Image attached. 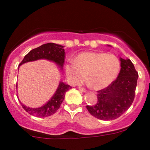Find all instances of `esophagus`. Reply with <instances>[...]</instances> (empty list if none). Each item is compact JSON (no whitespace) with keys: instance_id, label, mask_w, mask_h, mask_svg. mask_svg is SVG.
Returning <instances> with one entry per match:
<instances>
[{"instance_id":"1","label":"esophagus","mask_w":150,"mask_h":150,"mask_svg":"<svg viewBox=\"0 0 150 150\" xmlns=\"http://www.w3.org/2000/svg\"><path fill=\"white\" fill-rule=\"evenodd\" d=\"M79 90H80V91L83 92H86L87 91V90H86V89H85L84 88H81V87H80V88H79Z\"/></svg>"}]
</instances>
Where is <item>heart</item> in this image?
Wrapping results in <instances>:
<instances>
[{
    "mask_svg": "<svg viewBox=\"0 0 150 150\" xmlns=\"http://www.w3.org/2000/svg\"><path fill=\"white\" fill-rule=\"evenodd\" d=\"M120 70V62L112 54L99 52H83L65 64V73L72 84L87 80L95 89H103L111 84Z\"/></svg>",
    "mask_w": 150,
    "mask_h": 150,
    "instance_id": "heart-1",
    "label": "heart"
}]
</instances>
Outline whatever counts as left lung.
<instances>
[{
	"mask_svg": "<svg viewBox=\"0 0 150 150\" xmlns=\"http://www.w3.org/2000/svg\"><path fill=\"white\" fill-rule=\"evenodd\" d=\"M121 69L117 78L97 92V102L86 108L92 115L101 120H112L122 115L132 104L138 74L129 59L120 58Z\"/></svg>",
	"mask_w": 150,
	"mask_h": 150,
	"instance_id": "left-lung-1",
	"label": "left lung"
}]
</instances>
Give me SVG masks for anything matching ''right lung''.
I'll use <instances>...</instances> for the list:
<instances>
[{"mask_svg": "<svg viewBox=\"0 0 150 150\" xmlns=\"http://www.w3.org/2000/svg\"><path fill=\"white\" fill-rule=\"evenodd\" d=\"M64 57L65 52L63 46L54 43L44 44L36 49L31 50L26 55H25L23 60L19 64V66L28 62L45 59L53 62L60 68V69H62ZM19 66L18 68H19ZM71 88V87L69 85L60 81L53 97L49 99V101H47V103L39 108H30L25 106L21 102L20 103L24 110L31 115L38 117H48L55 113V112L58 110L61 103L64 100L66 92Z\"/></svg>", "mask_w": 150, "mask_h": 150, "instance_id": "add662e5", "label": "right lung"}]
</instances>
